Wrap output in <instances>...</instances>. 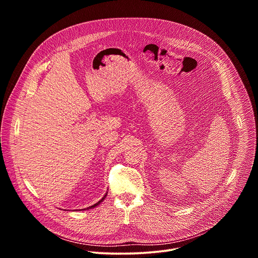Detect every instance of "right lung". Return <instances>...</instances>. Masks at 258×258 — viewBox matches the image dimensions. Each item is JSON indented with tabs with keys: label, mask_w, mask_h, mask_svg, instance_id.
<instances>
[{
	"label": "right lung",
	"mask_w": 258,
	"mask_h": 258,
	"mask_svg": "<svg viewBox=\"0 0 258 258\" xmlns=\"http://www.w3.org/2000/svg\"><path fill=\"white\" fill-rule=\"evenodd\" d=\"M106 196H107V194H105V195H104V197H103V198H102V199H101L99 202H97L96 204H94V205H92V206H90V207H88V208H86V209H90V208H94V207H96L97 205H99V204H100V203H101V202H102V201L105 199V197H106Z\"/></svg>",
	"instance_id": "right-lung-1"
}]
</instances>
